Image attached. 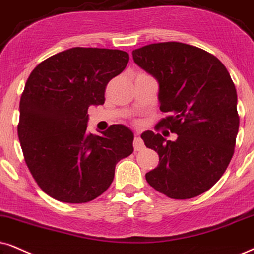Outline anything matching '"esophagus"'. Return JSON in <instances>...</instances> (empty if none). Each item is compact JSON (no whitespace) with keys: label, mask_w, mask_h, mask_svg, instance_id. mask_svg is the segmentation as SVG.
<instances>
[{"label":"esophagus","mask_w":254,"mask_h":254,"mask_svg":"<svg viewBox=\"0 0 254 254\" xmlns=\"http://www.w3.org/2000/svg\"><path fill=\"white\" fill-rule=\"evenodd\" d=\"M133 149L134 151H140L144 149V142L139 136H136L133 139Z\"/></svg>","instance_id":"34e87169"}]
</instances>
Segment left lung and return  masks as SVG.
I'll return each instance as SVG.
<instances>
[{
	"label": "left lung",
	"mask_w": 254,
	"mask_h": 254,
	"mask_svg": "<svg viewBox=\"0 0 254 254\" xmlns=\"http://www.w3.org/2000/svg\"><path fill=\"white\" fill-rule=\"evenodd\" d=\"M134 63L159 84L158 125L177 133L176 140L146 131V147L159 164L145 175L155 190L172 199L206 192L224 175L239 129L237 91L227 69L216 56L179 42L153 43L132 51Z\"/></svg>",
	"instance_id": "8db88e82"
}]
</instances>
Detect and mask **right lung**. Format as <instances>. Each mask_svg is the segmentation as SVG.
Wrapping results in <instances>:
<instances>
[{"label": "right lung", "instance_id": "add662e5", "mask_svg": "<svg viewBox=\"0 0 254 254\" xmlns=\"http://www.w3.org/2000/svg\"><path fill=\"white\" fill-rule=\"evenodd\" d=\"M129 54L71 48L31 71L20 101L18 138L38 186L63 203H88L108 190L121 159L133 151V132L114 124L86 132L88 109L104 104L105 88L123 71Z\"/></svg>", "mask_w": 254, "mask_h": 254}]
</instances>
